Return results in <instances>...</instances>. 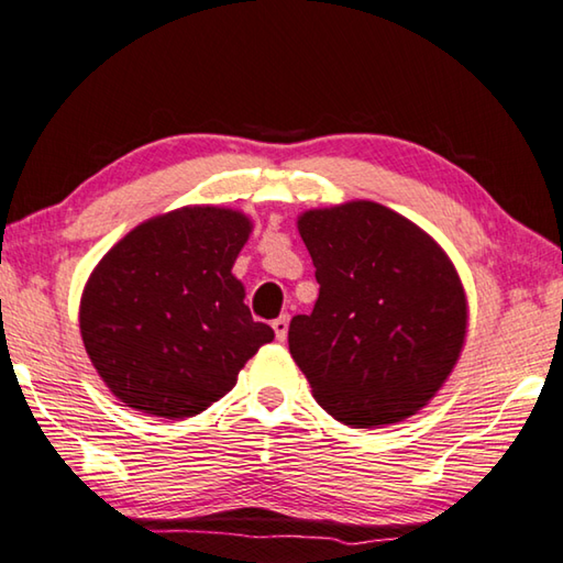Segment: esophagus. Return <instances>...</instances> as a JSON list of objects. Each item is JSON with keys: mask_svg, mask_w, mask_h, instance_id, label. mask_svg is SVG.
Instances as JSON below:
<instances>
[{"mask_svg": "<svg viewBox=\"0 0 563 563\" xmlns=\"http://www.w3.org/2000/svg\"><path fill=\"white\" fill-rule=\"evenodd\" d=\"M272 329H274L276 339H279V341L287 339V333H289V313H282L279 319H274L272 321Z\"/></svg>", "mask_w": 563, "mask_h": 563, "instance_id": "esophagus-1", "label": "esophagus"}]
</instances>
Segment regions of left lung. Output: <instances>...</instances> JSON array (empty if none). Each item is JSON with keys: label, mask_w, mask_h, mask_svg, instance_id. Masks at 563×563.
<instances>
[{"label": "left lung", "mask_w": 563, "mask_h": 563, "mask_svg": "<svg viewBox=\"0 0 563 563\" xmlns=\"http://www.w3.org/2000/svg\"><path fill=\"white\" fill-rule=\"evenodd\" d=\"M299 234L319 299L289 351L319 406L351 428L396 426L445 386L467 339V294L448 252L371 200L313 207Z\"/></svg>", "instance_id": "1"}]
</instances>
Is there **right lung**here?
Returning a JSON list of instances; mask_svg holds the SVG:
<instances>
[{
  "mask_svg": "<svg viewBox=\"0 0 563 563\" xmlns=\"http://www.w3.org/2000/svg\"><path fill=\"white\" fill-rule=\"evenodd\" d=\"M252 227L232 207H177L133 227L93 266L78 327L96 373L128 408L200 416L274 341L232 274Z\"/></svg>",
  "mask_w": 563,
  "mask_h": 563,
  "instance_id": "add662e5",
  "label": "right lung"
}]
</instances>
